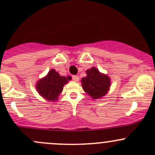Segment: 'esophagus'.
Listing matches in <instances>:
<instances>
[{"instance_id":"obj_1","label":"esophagus","mask_w":155,"mask_h":155,"mask_svg":"<svg viewBox=\"0 0 155 155\" xmlns=\"http://www.w3.org/2000/svg\"><path fill=\"white\" fill-rule=\"evenodd\" d=\"M73 80L74 82H78L79 80V77L78 76H73Z\"/></svg>"}]
</instances>
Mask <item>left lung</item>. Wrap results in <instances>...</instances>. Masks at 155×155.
<instances>
[{
	"instance_id": "1",
	"label": "left lung",
	"mask_w": 155,
	"mask_h": 155,
	"mask_svg": "<svg viewBox=\"0 0 155 155\" xmlns=\"http://www.w3.org/2000/svg\"><path fill=\"white\" fill-rule=\"evenodd\" d=\"M87 76L81 80L84 91L93 100L104 97L111 86L110 77L101 73L97 68H91L86 70Z\"/></svg>"
}]
</instances>
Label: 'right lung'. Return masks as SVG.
<instances>
[{
	"instance_id": "1",
	"label": "right lung",
	"mask_w": 155,
	"mask_h": 155,
	"mask_svg": "<svg viewBox=\"0 0 155 155\" xmlns=\"http://www.w3.org/2000/svg\"><path fill=\"white\" fill-rule=\"evenodd\" d=\"M71 76H60L57 71L51 69L46 76L39 79L36 83L37 92L45 100L49 102H56L63 91L64 85L71 80Z\"/></svg>"
}]
</instances>
